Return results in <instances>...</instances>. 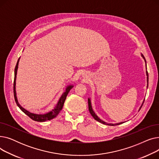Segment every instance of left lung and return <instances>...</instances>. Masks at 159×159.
<instances>
[{
	"label": "left lung",
	"mask_w": 159,
	"mask_h": 159,
	"mask_svg": "<svg viewBox=\"0 0 159 159\" xmlns=\"http://www.w3.org/2000/svg\"><path fill=\"white\" fill-rule=\"evenodd\" d=\"M141 56L143 57V58H144V60L145 61V62H146V61L145 58H144V55H143V54H141ZM146 70H147V68H146ZM146 75H147V83H148V84H147V88H148V73L147 70H146ZM144 101H143V104H142L141 106L140 107L139 111L140 110V108L142 107V106H143V104H144ZM88 108H89V113H91V115H92V116H93V117L94 118V119H95V120H96L97 121L99 122L102 123V124H106V125H109V126H116V125H119V124H121L124 123V122H119V123H116V124H111V123L108 124V123H107V122H104V121L102 120L101 119H99V118L98 117V116L95 114V112H94V111L93 110L92 106H91V99H90L89 98H88Z\"/></svg>",
	"instance_id": "1"
}]
</instances>
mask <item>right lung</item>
Listing matches in <instances>:
<instances>
[{"label": "right lung", "mask_w": 159, "mask_h": 159, "mask_svg": "<svg viewBox=\"0 0 159 159\" xmlns=\"http://www.w3.org/2000/svg\"><path fill=\"white\" fill-rule=\"evenodd\" d=\"M20 60V57L18 59L17 63L16 64L15 68V77H14V83H13V91H14V97H15V101L16 102V105L18 106V107L20 108V109L23 111L25 114L27 115L30 119L32 120L37 121V122H44L46 120H52L54 118H55L56 116L58 115V113H60V111L62 110V108L63 107L64 103L65 100L66 98L67 95H68V93L70 92V89L73 87V85H69L67 86L65 89V91L62 93L61 95V98L58 100V101L54 107V109H53L52 111H50L44 114H36V113H33L26 109H24V107H22L20 104L18 102V99L17 97H16V73H17V70H18V66H19V62Z\"/></svg>", "instance_id": "obj_1"}]
</instances>
